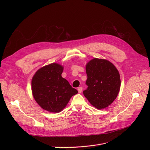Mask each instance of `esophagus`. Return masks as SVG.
I'll return each instance as SVG.
<instances>
[{
    "mask_svg": "<svg viewBox=\"0 0 150 150\" xmlns=\"http://www.w3.org/2000/svg\"><path fill=\"white\" fill-rule=\"evenodd\" d=\"M82 91H83V88L82 87H79V88H78V93H81V92H82Z\"/></svg>",
    "mask_w": 150,
    "mask_h": 150,
    "instance_id": "esophagus-1",
    "label": "esophagus"
}]
</instances>
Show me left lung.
Returning <instances> with one entry per match:
<instances>
[{"label": "left lung", "mask_w": 150, "mask_h": 150, "mask_svg": "<svg viewBox=\"0 0 150 150\" xmlns=\"http://www.w3.org/2000/svg\"><path fill=\"white\" fill-rule=\"evenodd\" d=\"M88 88L83 91L90 103L98 109H104L115 100L119 92L120 74L114 65L103 59L94 58L86 67Z\"/></svg>", "instance_id": "1"}]
</instances>
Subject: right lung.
<instances>
[{"instance_id": "add662e5", "label": "right lung", "mask_w": 150, "mask_h": 150, "mask_svg": "<svg viewBox=\"0 0 150 150\" xmlns=\"http://www.w3.org/2000/svg\"><path fill=\"white\" fill-rule=\"evenodd\" d=\"M63 67L52 63L39 69L32 78L31 90L37 103L51 112H59L78 91L61 76Z\"/></svg>"}]
</instances>
